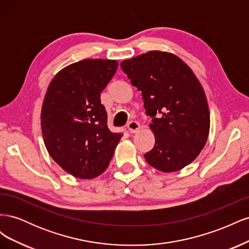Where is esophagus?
Listing matches in <instances>:
<instances>
[{
    "label": "esophagus",
    "instance_id": "esophagus-1",
    "mask_svg": "<svg viewBox=\"0 0 249 249\" xmlns=\"http://www.w3.org/2000/svg\"><path fill=\"white\" fill-rule=\"evenodd\" d=\"M140 129V124L139 123L135 122V120H132L129 124H127V130H129L130 133H137Z\"/></svg>",
    "mask_w": 249,
    "mask_h": 249
}]
</instances>
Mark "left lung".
Here are the masks:
<instances>
[{"mask_svg":"<svg viewBox=\"0 0 249 249\" xmlns=\"http://www.w3.org/2000/svg\"><path fill=\"white\" fill-rule=\"evenodd\" d=\"M152 117L155 145L146 162L163 172L183 169L196 159L210 132V111L198 79L182 59L150 51L120 63Z\"/></svg>","mask_w":249,"mask_h":249,"instance_id":"left-lung-1","label":"left lung"}]
</instances>
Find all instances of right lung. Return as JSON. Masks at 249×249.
Wrapping results in <instances>:
<instances>
[{"label":"right lung","mask_w":249,"mask_h":249,"mask_svg":"<svg viewBox=\"0 0 249 249\" xmlns=\"http://www.w3.org/2000/svg\"><path fill=\"white\" fill-rule=\"evenodd\" d=\"M118 62L84 59L53 78L44 96L40 124L50 156L74 178H93L107 169L123 134L112 133L101 92Z\"/></svg>","instance_id":"right-lung-1"}]
</instances>
